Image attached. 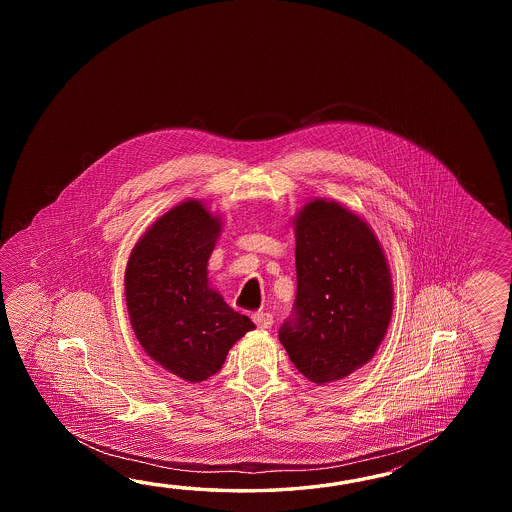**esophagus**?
Returning <instances> with one entry per match:
<instances>
[{"instance_id": "34e87169", "label": "esophagus", "mask_w": 512, "mask_h": 512, "mask_svg": "<svg viewBox=\"0 0 512 512\" xmlns=\"http://www.w3.org/2000/svg\"><path fill=\"white\" fill-rule=\"evenodd\" d=\"M252 320H254V324L260 327V329H271L272 322H274V318H272L271 313H267V311H258V313H254V315H252Z\"/></svg>"}]
</instances>
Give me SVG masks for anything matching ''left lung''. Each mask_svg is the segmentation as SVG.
I'll return each mask as SVG.
<instances>
[{
	"mask_svg": "<svg viewBox=\"0 0 512 512\" xmlns=\"http://www.w3.org/2000/svg\"><path fill=\"white\" fill-rule=\"evenodd\" d=\"M293 227L296 302L278 337L296 370L322 386L373 359L392 320V274L370 225L337 201H307Z\"/></svg>",
	"mask_w": 512,
	"mask_h": 512,
	"instance_id": "left-lung-1",
	"label": "left lung"
}]
</instances>
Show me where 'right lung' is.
<instances>
[{
	"label": "right lung",
	"mask_w": 512,
	"mask_h": 512,
	"mask_svg": "<svg viewBox=\"0 0 512 512\" xmlns=\"http://www.w3.org/2000/svg\"><path fill=\"white\" fill-rule=\"evenodd\" d=\"M221 229V218L201 199H186L153 221L126 265L135 337L150 359L186 382L218 373L229 349L256 327L208 283Z\"/></svg>",
	"instance_id": "add662e5"
}]
</instances>
